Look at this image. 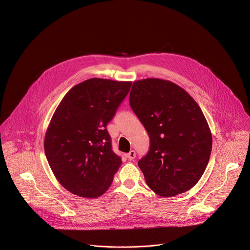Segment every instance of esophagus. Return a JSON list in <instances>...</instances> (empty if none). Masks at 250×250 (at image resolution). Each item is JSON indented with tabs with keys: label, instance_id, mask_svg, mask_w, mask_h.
<instances>
[{
	"label": "esophagus",
	"instance_id": "obj_1",
	"mask_svg": "<svg viewBox=\"0 0 250 250\" xmlns=\"http://www.w3.org/2000/svg\"><path fill=\"white\" fill-rule=\"evenodd\" d=\"M126 158L128 160H133L135 158V151L134 150H130L127 154H126Z\"/></svg>",
	"mask_w": 250,
	"mask_h": 250
}]
</instances>
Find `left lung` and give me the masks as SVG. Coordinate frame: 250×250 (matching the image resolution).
I'll list each match as a JSON object with an SVG mask.
<instances>
[{"label": "left lung", "instance_id": "obj_1", "mask_svg": "<svg viewBox=\"0 0 250 250\" xmlns=\"http://www.w3.org/2000/svg\"><path fill=\"white\" fill-rule=\"evenodd\" d=\"M129 104L150 138L148 153L138 161L148 187L172 197L194 187L208 163L212 137L196 101L168 80L135 81Z\"/></svg>", "mask_w": 250, "mask_h": 250}]
</instances>
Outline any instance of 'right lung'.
Wrapping results in <instances>:
<instances>
[{"mask_svg":"<svg viewBox=\"0 0 250 250\" xmlns=\"http://www.w3.org/2000/svg\"><path fill=\"white\" fill-rule=\"evenodd\" d=\"M131 82L88 79L70 89L55 110L44 152L58 182L83 198H98L112 185L122 159L112 150L106 125Z\"/></svg>","mask_w":250,"mask_h":250,"instance_id":"add662e5","label":"right lung"}]
</instances>
